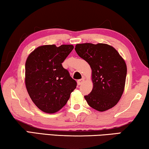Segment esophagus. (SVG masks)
<instances>
[{
    "label": "esophagus",
    "mask_w": 149,
    "mask_h": 149,
    "mask_svg": "<svg viewBox=\"0 0 149 149\" xmlns=\"http://www.w3.org/2000/svg\"><path fill=\"white\" fill-rule=\"evenodd\" d=\"M84 81V79H79V80H77V84L78 85H81L82 84H83V82Z\"/></svg>",
    "instance_id": "34e87169"
}]
</instances>
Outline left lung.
Wrapping results in <instances>:
<instances>
[{
  "instance_id": "left-lung-1",
  "label": "left lung",
  "mask_w": 149,
  "mask_h": 149,
  "mask_svg": "<svg viewBox=\"0 0 149 149\" xmlns=\"http://www.w3.org/2000/svg\"><path fill=\"white\" fill-rule=\"evenodd\" d=\"M75 50L92 69L93 89L84 96L88 105L104 112L116 105L123 94L127 68L119 53L105 43H81Z\"/></svg>"
}]
</instances>
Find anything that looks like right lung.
Wrapping results in <instances>:
<instances>
[{
  "instance_id": "1",
  "label": "right lung",
  "mask_w": 149,
  "mask_h": 149,
  "mask_svg": "<svg viewBox=\"0 0 149 149\" xmlns=\"http://www.w3.org/2000/svg\"><path fill=\"white\" fill-rule=\"evenodd\" d=\"M74 49L72 45L38 47L25 63V86L37 107L53 114L67 103L77 83L62 63Z\"/></svg>"
}]
</instances>
